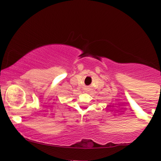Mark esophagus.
Wrapping results in <instances>:
<instances>
[{
	"instance_id": "esophagus-1",
	"label": "esophagus",
	"mask_w": 161,
	"mask_h": 161,
	"mask_svg": "<svg viewBox=\"0 0 161 161\" xmlns=\"http://www.w3.org/2000/svg\"><path fill=\"white\" fill-rule=\"evenodd\" d=\"M86 90L87 92H89L90 91V88H86Z\"/></svg>"
}]
</instances>
